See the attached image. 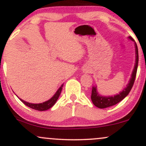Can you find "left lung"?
<instances>
[{"instance_id":"obj_1","label":"left lung","mask_w":146,"mask_h":146,"mask_svg":"<svg viewBox=\"0 0 146 146\" xmlns=\"http://www.w3.org/2000/svg\"><path fill=\"white\" fill-rule=\"evenodd\" d=\"M130 39L134 41V39L132 37H129ZM135 51H136V63H135V68H134L133 71H132V74L130 78V82L128 83V86L126 88L123 89V91H121L119 94L115 95V96L111 97H103L100 96L97 92L96 87L93 86L92 88V93H91V100L93 102V104L95 106L100 108H106L108 107L112 106L117 104V103L120 102L121 100H123L125 97L127 96L131 90L132 86H133L134 82H135V78H136L137 67H138V62H139V53H138V48H137V45L135 43Z\"/></svg>"}]
</instances>
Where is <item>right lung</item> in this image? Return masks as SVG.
Instances as JSON below:
<instances>
[{
    "label": "right lung",
    "instance_id": "1",
    "mask_svg": "<svg viewBox=\"0 0 146 146\" xmlns=\"http://www.w3.org/2000/svg\"><path fill=\"white\" fill-rule=\"evenodd\" d=\"M63 85L64 84H62L61 86L60 87V88L58 90V91L56 92V94L53 95V98H51L49 100H48V101L43 102V103L31 104V103H28V102H27L25 101H23V100H21V99H20V100H21V101L23 102V104H25V105L29 107V108H32V109L39 110V111H43V110H48V109H49V108H51V107L53 106L55 104H56V102H57V100H58V98H59L60 93H61Z\"/></svg>",
    "mask_w": 146,
    "mask_h": 146
}]
</instances>
